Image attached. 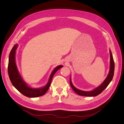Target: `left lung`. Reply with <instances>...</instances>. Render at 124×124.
I'll return each mask as SVG.
<instances>
[{
	"instance_id": "obj_1",
	"label": "left lung",
	"mask_w": 124,
	"mask_h": 124,
	"mask_svg": "<svg viewBox=\"0 0 124 124\" xmlns=\"http://www.w3.org/2000/svg\"><path fill=\"white\" fill-rule=\"evenodd\" d=\"M110 70L109 72L108 73V76L106 78V79L102 82V84L99 85L98 87H96L94 89L92 90L91 91H83L82 90L78 89L76 87H74L73 85L72 81H71V76L70 78V83L71 88L73 89L75 93H76L77 94L80 96H88V97H93V96H96L99 95L100 93L102 92L103 90L106 89L107 86L110 84L111 82L112 78L114 76V62L113 58V56L112 54V52L110 50Z\"/></svg>"
}]
</instances>
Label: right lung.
<instances>
[{"instance_id": "1", "label": "right lung", "mask_w": 124, "mask_h": 124, "mask_svg": "<svg viewBox=\"0 0 124 124\" xmlns=\"http://www.w3.org/2000/svg\"><path fill=\"white\" fill-rule=\"evenodd\" d=\"M18 46L17 44H15L9 54L8 71L11 83L18 91L27 97L35 98V97L43 96L49 88L52 78L56 71L62 68L63 66L59 65L53 70L50 75L47 83L44 87L37 88H31L29 87L24 81H23L17 68L16 62V54Z\"/></svg>"}]
</instances>
